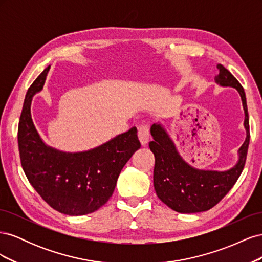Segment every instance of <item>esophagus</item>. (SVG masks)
Listing matches in <instances>:
<instances>
[{"label": "esophagus", "mask_w": 262, "mask_h": 262, "mask_svg": "<svg viewBox=\"0 0 262 262\" xmlns=\"http://www.w3.org/2000/svg\"><path fill=\"white\" fill-rule=\"evenodd\" d=\"M139 139L141 141L142 145H146L149 140V126L148 124H142L139 126V132H138Z\"/></svg>", "instance_id": "esophagus-1"}]
</instances>
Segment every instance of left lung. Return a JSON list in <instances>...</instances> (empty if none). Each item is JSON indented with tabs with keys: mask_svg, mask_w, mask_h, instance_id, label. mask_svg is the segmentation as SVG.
I'll list each match as a JSON object with an SVG mask.
<instances>
[{
	"mask_svg": "<svg viewBox=\"0 0 262 262\" xmlns=\"http://www.w3.org/2000/svg\"><path fill=\"white\" fill-rule=\"evenodd\" d=\"M216 83L235 87L241 94L245 110V128L247 131L244 144L239 148V161L227 171L194 169L179 156L175 145L160 124H153L150 134L153 141L149 148L155 156L154 188L157 196L167 207L179 213H196L212 209L236 184L247 158L250 132L249 116L243 86L237 78L222 64H217Z\"/></svg>",
	"mask_w": 262,
	"mask_h": 262,
	"instance_id": "left-lung-1",
	"label": "left lung"
}]
</instances>
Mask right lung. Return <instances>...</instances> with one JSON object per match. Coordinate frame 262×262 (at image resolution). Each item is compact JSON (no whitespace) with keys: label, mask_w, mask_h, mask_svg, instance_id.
<instances>
[{"label":"right lung","mask_w":262,"mask_h":262,"mask_svg":"<svg viewBox=\"0 0 262 262\" xmlns=\"http://www.w3.org/2000/svg\"><path fill=\"white\" fill-rule=\"evenodd\" d=\"M48 67L27 91L18 123L20 164L30 185L52 209L67 215H85L113 195L123 166L140 148L138 130L129 131L96 148L63 153L47 146L30 116L31 98L45 84Z\"/></svg>","instance_id":"add662e5"}]
</instances>
